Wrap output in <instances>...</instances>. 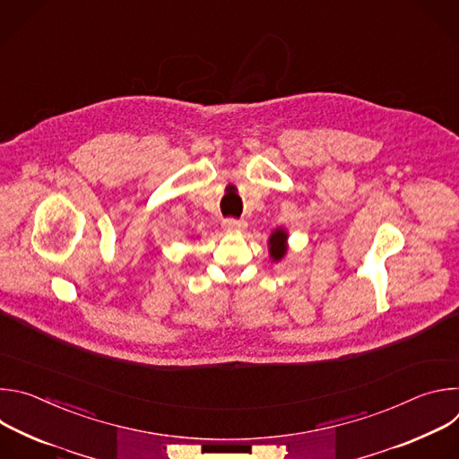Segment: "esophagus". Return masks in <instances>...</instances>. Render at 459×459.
Segmentation results:
<instances>
[{"label": "esophagus", "mask_w": 459, "mask_h": 459, "mask_svg": "<svg viewBox=\"0 0 459 459\" xmlns=\"http://www.w3.org/2000/svg\"><path fill=\"white\" fill-rule=\"evenodd\" d=\"M223 229H225L227 232H243V230L247 229V221L229 218V220L223 221Z\"/></svg>", "instance_id": "34e87169"}]
</instances>
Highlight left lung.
Here are the masks:
<instances>
[{"label":"left lung","mask_w":459,"mask_h":459,"mask_svg":"<svg viewBox=\"0 0 459 459\" xmlns=\"http://www.w3.org/2000/svg\"><path fill=\"white\" fill-rule=\"evenodd\" d=\"M269 255L273 261H281L289 250V232L283 227H278L276 230H273V234L269 236Z\"/></svg>","instance_id":"8db88e82"}]
</instances>
